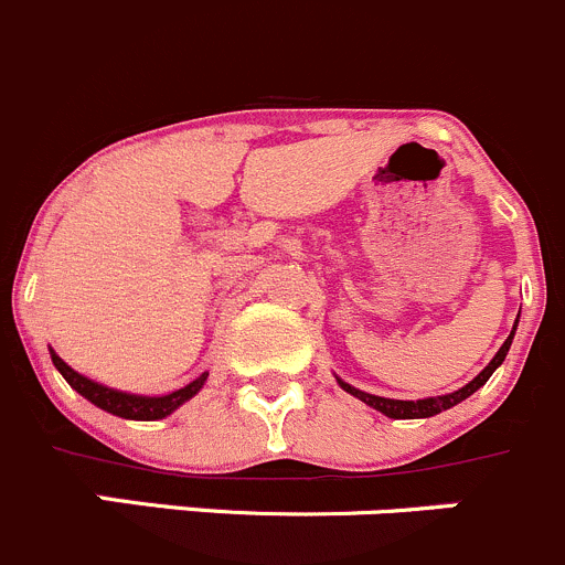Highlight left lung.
I'll use <instances>...</instances> for the list:
<instances>
[{
    "label": "left lung",
    "instance_id": "1",
    "mask_svg": "<svg viewBox=\"0 0 565 565\" xmlns=\"http://www.w3.org/2000/svg\"><path fill=\"white\" fill-rule=\"evenodd\" d=\"M514 330H516V324H514ZM514 330H511V335L503 341V347H500V350H498V355H494L492 361H489V366L483 369V372L478 374L476 380H470V383H467L465 388H459V391H454V393H446V396L418 398V402H402V398L372 396V393H363V391L352 388V385L341 383V380H339V385H341V388H344L347 393H352V396L361 398V402H366L369 407H374V409H380V413H385V415H388V418H431V415H437V413H443V409L454 407V404L465 402L467 396H472V393L481 388V385L487 383L489 377H492L494 369H498L500 363L505 361V352H509L511 339H514Z\"/></svg>",
    "mask_w": 565,
    "mask_h": 565
}]
</instances>
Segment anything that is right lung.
I'll list each match as a JSON object with an SVG mask.
<instances>
[{
	"mask_svg": "<svg viewBox=\"0 0 565 565\" xmlns=\"http://www.w3.org/2000/svg\"><path fill=\"white\" fill-rule=\"evenodd\" d=\"M51 361H54V366L60 369V374L67 380V385H71V388H76L84 398H89L93 404H98V407L106 409V413L119 415V418H128V420L167 418V415L174 413L182 402H188L193 393H199V388L204 385V380H207V374H202V377L193 380L191 385H185V388H180L174 393H167V396H134V393L106 388V385H98V383H93V380L82 377V374L73 372V369L67 366V363L62 361L56 352H51Z\"/></svg>",
	"mask_w": 565,
	"mask_h": 565,
	"instance_id": "right-lung-1",
	"label": "right lung"
}]
</instances>
